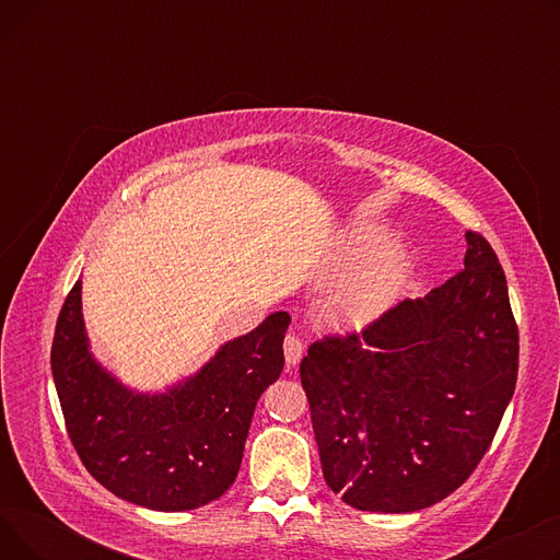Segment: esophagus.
Returning <instances> with one entry per match:
<instances>
[{"instance_id":"obj_1","label":"esophagus","mask_w":560,"mask_h":560,"mask_svg":"<svg viewBox=\"0 0 560 560\" xmlns=\"http://www.w3.org/2000/svg\"><path fill=\"white\" fill-rule=\"evenodd\" d=\"M283 354H285V363L288 365H295L302 359V354H304L302 338L295 336V334H288L285 340H283Z\"/></svg>"}]
</instances>
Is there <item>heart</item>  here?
<instances>
[{"instance_id": "1", "label": "heart", "mask_w": 560, "mask_h": 560, "mask_svg": "<svg viewBox=\"0 0 560 560\" xmlns=\"http://www.w3.org/2000/svg\"><path fill=\"white\" fill-rule=\"evenodd\" d=\"M378 235L354 231L349 238V260H361L374 252ZM404 258L399 249L386 247L376 252L359 272L338 290L331 302V315L342 322H361L384 308L401 285Z\"/></svg>"}]
</instances>
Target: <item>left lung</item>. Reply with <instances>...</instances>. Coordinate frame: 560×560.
<instances>
[{"label": "left lung", "instance_id": "1", "mask_svg": "<svg viewBox=\"0 0 560 560\" xmlns=\"http://www.w3.org/2000/svg\"><path fill=\"white\" fill-rule=\"evenodd\" d=\"M465 268L363 331L315 340L300 365L327 486L372 513L443 502L488 452L517 381L506 275L467 231Z\"/></svg>", "mask_w": 560, "mask_h": 560}]
</instances>
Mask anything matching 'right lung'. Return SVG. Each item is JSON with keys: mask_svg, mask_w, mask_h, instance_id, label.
<instances>
[{"mask_svg": "<svg viewBox=\"0 0 560 560\" xmlns=\"http://www.w3.org/2000/svg\"><path fill=\"white\" fill-rule=\"evenodd\" d=\"M288 325V313H272L184 384L136 395L88 351L77 281L58 313L51 374L88 472L152 511H192L222 497L238 477L256 401L283 370Z\"/></svg>", "mask_w": 560, "mask_h": 560, "instance_id": "1", "label": "right lung"}]
</instances>
